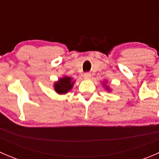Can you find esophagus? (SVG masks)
Returning <instances> with one entry per match:
<instances>
[{
	"instance_id": "1",
	"label": "esophagus",
	"mask_w": 159,
	"mask_h": 159,
	"mask_svg": "<svg viewBox=\"0 0 159 159\" xmlns=\"http://www.w3.org/2000/svg\"><path fill=\"white\" fill-rule=\"evenodd\" d=\"M84 79H89L90 78H91V74L89 73V72H86V73L84 74Z\"/></svg>"
}]
</instances>
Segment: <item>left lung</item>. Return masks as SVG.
<instances>
[{
  "label": "left lung",
  "instance_id": "obj_1",
  "mask_svg": "<svg viewBox=\"0 0 159 159\" xmlns=\"http://www.w3.org/2000/svg\"><path fill=\"white\" fill-rule=\"evenodd\" d=\"M105 89H106L107 91H110V89H109V88H108V86H107L106 84H105Z\"/></svg>",
  "mask_w": 159,
  "mask_h": 159
}]
</instances>
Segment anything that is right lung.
<instances>
[{"mask_svg": "<svg viewBox=\"0 0 159 159\" xmlns=\"http://www.w3.org/2000/svg\"><path fill=\"white\" fill-rule=\"evenodd\" d=\"M74 83L75 81H71V78L70 77H63L54 83V90L57 94H66L72 89Z\"/></svg>", "mask_w": 159, "mask_h": 159, "instance_id": "add662e5", "label": "right lung"}]
</instances>
